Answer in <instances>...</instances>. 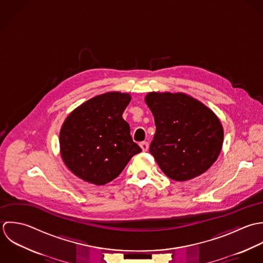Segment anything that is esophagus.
I'll return each instance as SVG.
<instances>
[{"label":"esophagus","mask_w":263,"mask_h":263,"mask_svg":"<svg viewBox=\"0 0 263 263\" xmlns=\"http://www.w3.org/2000/svg\"><path fill=\"white\" fill-rule=\"evenodd\" d=\"M140 147H141V149H142L143 152H147V151H148V147H149V144H148V142L143 141V142H140Z\"/></svg>","instance_id":"esophagus-1"}]
</instances>
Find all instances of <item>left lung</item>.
Segmentation results:
<instances>
[{
  "label": "left lung",
  "instance_id": "left-lung-1",
  "mask_svg": "<svg viewBox=\"0 0 263 263\" xmlns=\"http://www.w3.org/2000/svg\"><path fill=\"white\" fill-rule=\"evenodd\" d=\"M145 103L157 127L149 153L160 170L179 182L206 172L218 157L223 141V129L215 114L181 92H149Z\"/></svg>",
  "mask_w": 263,
  "mask_h": 263
}]
</instances>
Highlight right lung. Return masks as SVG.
<instances>
[{"mask_svg": "<svg viewBox=\"0 0 263 263\" xmlns=\"http://www.w3.org/2000/svg\"><path fill=\"white\" fill-rule=\"evenodd\" d=\"M131 96L106 92L76 107L60 131L63 161L78 178L95 185L116 179L141 148L122 118Z\"/></svg>", "mask_w": 263, "mask_h": 263, "instance_id": "1", "label": "right lung"}]
</instances>
